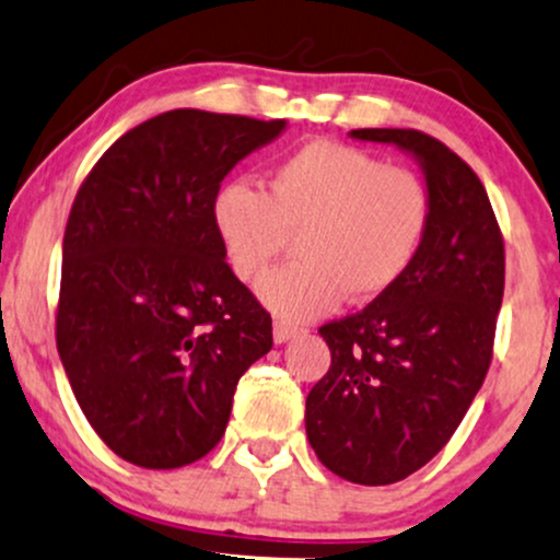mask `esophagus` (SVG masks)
Segmentation results:
<instances>
[{"label": "esophagus", "instance_id": "esophagus-1", "mask_svg": "<svg viewBox=\"0 0 560 560\" xmlns=\"http://www.w3.org/2000/svg\"><path fill=\"white\" fill-rule=\"evenodd\" d=\"M298 334H300L298 326L287 324V320H276L273 324V342L276 345H284V342H289V339L298 337Z\"/></svg>", "mask_w": 560, "mask_h": 560}]
</instances>
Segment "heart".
Listing matches in <instances>:
<instances>
[{
	"label": "heart",
	"instance_id": "heart-1",
	"mask_svg": "<svg viewBox=\"0 0 560 560\" xmlns=\"http://www.w3.org/2000/svg\"><path fill=\"white\" fill-rule=\"evenodd\" d=\"M213 226L231 271L258 279L298 236V262L258 284V300L302 324L331 313L345 294L369 302L389 292L419 253L429 195L416 173L337 141H311L289 155L268 195L229 182L213 199Z\"/></svg>",
	"mask_w": 560,
	"mask_h": 560
}]
</instances>
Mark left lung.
Here are the masks:
<instances>
[{
    "label": "left lung",
    "mask_w": 560,
    "mask_h": 560,
    "mask_svg": "<svg viewBox=\"0 0 560 560\" xmlns=\"http://www.w3.org/2000/svg\"><path fill=\"white\" fill-rule=\"evenodd\" d=\"M419 163L429 226L389 292L355 316L320 326L331 350L305 400L318 460L355 485L410 477L447 445L492 361L505 284L503 236L479 176L413 128H358Z\"/></svg>",
    "instance_id": "1"
}]
</instances>
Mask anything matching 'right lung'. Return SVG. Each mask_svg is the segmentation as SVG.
Listing matches in <instances>:
<instances>
[{
    "mask_svg": "<svg viewBox=\"0 0 560 560\" xmlns=\"http://www.w3.org/2000/svg\"><path fill=\"white\" fill-rule=\"evenodd\" d=\"M287 120L171 110L124 133L75 195L57 350L115 455L178 468L221 442L236 384L273 347L271 316L229 268L213 199Z\"/></svg>",
    "mask_w": 560,
    "mask_h": 560,
    "instance_id": "obj_1",
    "label": "right lung"
}]
</instances>
